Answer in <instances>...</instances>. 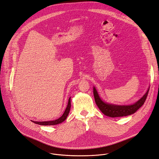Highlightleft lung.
<instances>
[{"label": "left lung", "instance_id": "obj_1", "mask_svg": "<svg viewBox=\"0 0 159 159\" xmlns=\"http://www.w3.org/2000/svg\"><path fill=\"white\" fill-rule=\"evenodd\" d=\"M149 89L150 87L142 98L131 105H116L104 102L100 97L95 86H93V95L96 104L104 115L111 117H123L134 114L142 106L146 100Z\"/></svg>", "mask_w": 159, "mask_h": 159}]
</instances>
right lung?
Masks as SVG:
<instances>
[{"instance_id": "1", "label": "right lung", "mask_w": 159, "mask_h": 159, "mask_svg": "<svg viewBox=\"0 0 159 159\" xmlns=\"http://www.w3.org/2000/svg\"><path fill=\"white\" fill-rule=\"evenodd\" d=\"M70 97H69V98L68 100V103H67V107L66 108L64 112L63 113L62 116L60 117L59 119H57L56 120H49V121H40V122H39V121H34V120H31L33 122L35 123V124L42 125V126L57 125L58 124H60V123H62L66 119V118L67 117V116L69 114V112L70 111Z\"/></svg>"}]
</instances>
